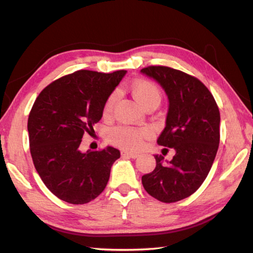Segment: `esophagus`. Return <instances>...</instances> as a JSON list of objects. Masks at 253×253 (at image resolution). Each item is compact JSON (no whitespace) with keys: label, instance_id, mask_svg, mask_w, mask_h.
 <instances>
[{"label":"esophagus","instance_id":"1","mask_svg":"<svg viewBox=\"0 0 253 253\" xmlns=\"http://www.w3.org/2000/svg\"><path fill=\"white\" fill-rule=\"evenodd\" d=\"M122 155L123 156H127V157H130V158H137L139 155L137 153H132V152H127V151H124L122 152Z\"/></svg>","mask_w":253,"mask_h":253}]
</instances>
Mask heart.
<instances>
[{
    "label": "heart",
    "instance_id": "1",
    "mask_svg": "<svg viewBox=\"0 0 253 253\" xmlns=\"http://www.w3.org/2000/svg\"><path fill=\"white\" fill-rule=\"evenodd\" d=\"M131 92L135 99L138 101L139 105L143 107L152 101H157L160 104L161 101V92L155 84L149 83V81L139 80L136 81L131 85ZM117 92L110 95L107 99L105 105V114H109L113 106L116 101ZM149 129L144 128V129H137V128L131 127H118L109 132V140L113 144L117 145L124 148L137 149L142 146L143 138L149 135Z\"/></svg>",
    "mask_w": 253,
    "mask_h": 253
}]
</instances>
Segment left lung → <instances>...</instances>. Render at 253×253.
I'll return each instance as SVG.
<instances>
[{"mask_svg": "<svg viewBox=\"0 0 253 253\" xmlns=\"http://www.w3.org/2000/svg\"><path fill=\"white\" fill-rule=\"evenodd\" d=\"M156 81L169 99L165 128L157 144L173 148L172 161L154 155L156 168L142 183L153 198L173 203L192 195L202 185L220 143V111L212 93L201 83L179 70L152 66L140 70Z\"/></svg>", "mask_w": 253, "mask_h": 253, "instance_id": "8db88e82", "label": "left lung"}]
</instances>
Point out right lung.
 <instances>
[{
    "label": "right lung",
    "mask_w": 253,
    "mask_h": 253,
    "mask_svg": "<svg viewBox=\"0 0 253 253\" xmlns=\"http://www.w3.org/2000/svg\"><path fill=\"white\" fill-rule=\"evenodd\" d=\"M79 70L53 81L40 92L28 119L34 168L50 192L71 204L95 200L108 183L117 148L80 151L84 132L102 117L106 101L126 75Z\"/></svg>",
    "instance_id": "obj_1"
}]
</instances>
